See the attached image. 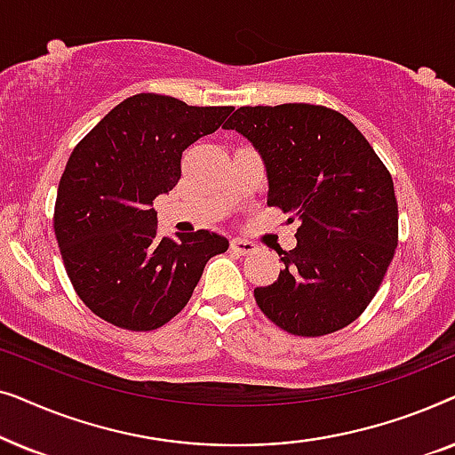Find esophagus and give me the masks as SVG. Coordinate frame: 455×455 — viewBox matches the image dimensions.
Wrapping results in <instances>:
<instances>
[{"label": "esophagus", "instance_id": "34e87169", "mask_svg": "<svg viewBox=\"0 0 455 455\" xmlns=\"http://www.w3.org/2000/svg\"><path fill=\"white\" fill-rule=\"evenodd\" d=\"M229 246H232V251L234 252H238V254H252L254 251H257V244H252V242H248V240H242V238H234L232 242H229Z\"/></svg>", "mask_w": 455, "mask_h": 455}]
</instances>
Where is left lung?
<instances>
[{"instance_id":"left-lung-1","label":"left lung","mask_w":455,"mask_h":455,"mask_svg":"<svg viewBox=\"0 0 455 455\" xmlns=\"http://www.w3.org/2000/svg\"><path fill=\"white\" fill-rule=\"evenodd\" d=\"M226 130L252 142L267 170V204L298 221L283 269L254 290L259 308L291 335L319 338L356 321L397 246L394 180L360 130L310 103L240 108Z\"/></svg>"}]
</instances>
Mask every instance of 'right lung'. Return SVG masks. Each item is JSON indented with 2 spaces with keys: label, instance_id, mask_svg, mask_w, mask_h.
<instances>
[{
  "label": "right lung",
  "instance_id": "add662e5",
  "mask_svg": "<svg viewBox=\"0 0 455 455\" xmlns=\"http://www.w3.org/2000/svg\"><path fill=\"white\" fill-rule=\"evenodd\" d=\"M232 109L140 92L72 151L55 201V238L74 290L103 321L130 331L165 325L190 300L207 260L228 251V238L209 229L159 238L153 201L178 184L186 148Z\"/></svg>",
  "mask_w": 455,
  "mask_h": 455
}]
</instances>
